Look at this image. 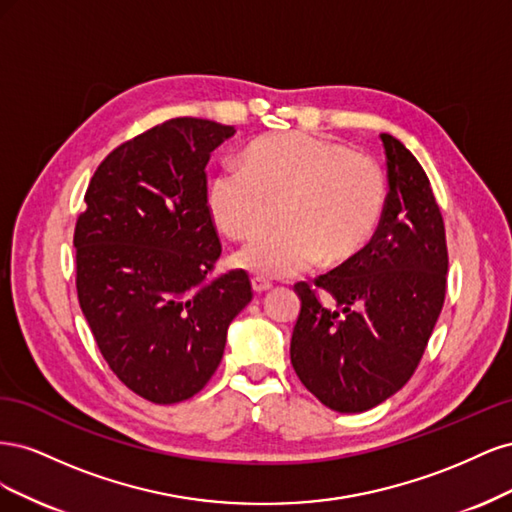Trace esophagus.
Listing matches in <instances>:
<instances>
[{
	"label": "esophagus",
	"mask_w": 512,
	"mask_h": 512,
	"mask_svg": "<svg viewBox=\"0 0 512 512\" xmlns=\"http://www.w3.org/2000/svg\"><path fill=\"white\" fill-rule=\"evenodd\" d=\"M252 288L256 294H262V292L271 290V282L265 280V277H252Z\"/></svg>",
	"instance_id": "34e87169"
}]
</instances>
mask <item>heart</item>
<instances>
[{"mask_svg":"<svg viewBox=\"0 0 512 512\" xmlns=\"http://www.w3.org/2000/svg\"><path fill=\"white\" fill-rule=\"evenodd\" d=\"M282 203V226L262 230L237 254L260 277H288L352 260L374 237L386 203L380 166L346 145L307 132L262 136L209 183L213 222L247 239Z\"/></svg>","mask_w":512,"mask_h":512,"instance_id":"b5f03b06","label":"heart"}]
</instances>
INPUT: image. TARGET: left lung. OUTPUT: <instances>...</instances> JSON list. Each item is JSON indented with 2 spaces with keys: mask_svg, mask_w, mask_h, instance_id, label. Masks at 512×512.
<instances>
[{
  "mask_svg": "<svg viewBox=\"0 0 512 512\" xmlns=\"http://www.w3.org/2000/svg\"><path fill=\"white\" fill-rule=\"evenodd\" d=\"M380 138L389 194L376 235L314 286L294 284L301 312L290 363L309 393L346 414L382 404L412 378L446 294V232L431 183L395 136Z\"/></svg>",
  "mask_w": 512,
  "mask_h": 512,
  "instance_id": "1",
  "label": "left lung"
}]
</instances>
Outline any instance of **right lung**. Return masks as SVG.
<instances>
[{"label":"right lung","mask_w":512,"mask_h":512,"mask_svg":"<svg viewBox=\"0 0 512 512\" xmlns=\"http://www.w3.org/2000/svg\"><path fill=\"white\" fill-rule=\"evenodd\" d=\"M235 134L177 117L102 160L74 228L76 292L113 374L153 404L194 397L218 369L226 331L252 301L243 269L209 282L222 254L205 166Z\"/></svg>","instance_id":"right-lung-1"}]
</instances>
